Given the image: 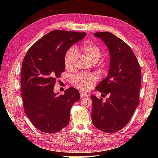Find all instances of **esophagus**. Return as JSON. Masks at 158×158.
Here are the masks:
<instances>
[{"mask_svg":"<svg viewBox=\"0 0 158 158\" xmlns=\"http://www.w3.org/2000/svg\"><path fill=\"white\" fill-rule=\"evenodd\" d=\"M87 94L86 93H85V92H80V97H81V98H84V97H85V96H87Z\"/></svg>","mask_w":158,"mask_h":158,"instance_id":"1","label":"esophagus"}]
</instances>
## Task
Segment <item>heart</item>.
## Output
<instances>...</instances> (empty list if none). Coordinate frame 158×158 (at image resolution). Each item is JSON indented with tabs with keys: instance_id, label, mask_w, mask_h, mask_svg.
Segmentation results:
<instances>
[{
	"instance_id": "b5f03b06",
	"label": "heart",
	"mask_w": 158,
	"mask_h": 158,
	"mask_svg": "<svg viewBox=\"0 0 158 158\" xmlns=\"http://www.w3.org/2000/svg\"><path fill=\"white\" fill-rule=\"evenodd\" d=\"M82 50L85 54L93 62H97L102 56V50L99 47L92 43H83ZM77 56V49L75 47L69 48L65 53L64 62L66 69H70L73 67ZM97 79V77L93 74L79 73L73 77V83L75 86L80 89L86 91L93 85Z\"/></svg>"
}]
</instances>
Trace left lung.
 <instances>
[{
  "label": "left lung",
  "instance_id": "1",
  "mask_svg": "<svg viewBox=\"0 0 158 158\" xmlns=\"http://www.w3.org/2000/svg\"><path fill=\"white\" fill-rule=\"evenodd\" d=\"M94 35L105 43L110 58L108 76L96 88L109 98L103 102L102 98L91 96L92 121L98 130L113 133L128 123L139 105L141 70L132 49L122 39L109 32Z\"/></svg>",
  "mask_w": 158,
  "mask_h": 158
}]
</instances>
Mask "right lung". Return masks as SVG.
<instances>
[{"instance_id":"1","label":"right lung","mask_w":158,"mask_h":158,"mask_svg":"<svg viewBox=\"0 0 158 158\" xmlns=\"http://www.w3.org/2000/svg\"><path fill=\"white\" fill-rule=\"evenodd\" d=\"M86 36L85 32L56 30L33 44L23 58L21 90L26 115L36 128L46 133L59 132L68 126L73 105L79 92L69 88L64 94L53 92L57 78L64 71L65 53Z\"/></svg>"}]
</instances>
